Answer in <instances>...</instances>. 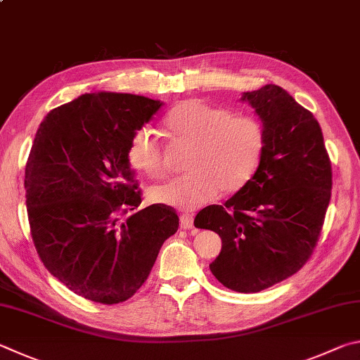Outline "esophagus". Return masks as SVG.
Instances as JSON below:
<instances>
[{"label": "esophagus", "mask_w": 360, "mask_h": 360, "mask_svg": "<svg viewBox=\"0 0 360 360\" xmlns=\"http://www.w3.org/2000/svg\"><path fill=\"white\" fill-rule=\"evenodd\" d=\"M180 228L181 229H193L194 228V219L191 215H181L180 217Z\"/></svg>", "instance_id": "esophagus-1"}]
</instances>
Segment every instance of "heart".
<instances>
[{"mask_svg": "<svg viewBox=\"0 0 360 360\" xmlns=\"http://www.w3.org/2000/svg\"><path fill=\"white\" fill-rule=\"evenodd\" d=\"M164 123L175 142L193 147L186 166L191 172L153 188L150 199L156 204L196 210L221 190H240L259 167L266 131L255 117L190 99L174 107ZM126 155L132 169L150 179H161L167 172L162 145L148 128L134 132Z\"/></svg>", "mask_w": 360, "mask_h": 360, "instance_id": "b5f03b06", "label": "heart"}]
</instances>
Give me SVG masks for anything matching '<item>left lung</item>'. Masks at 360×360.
Wrapping results in <instances>:
<instances>
[{
  "mask_svg": "<svg viewBox=\"0 0 360 360\" xmlns=\"http://www.w3.org/2000/svg\"><path fill=\"white\" fill-rule=\"evenodd\" d=\"M266 131L255 175L224 205L200 210L194 226L221 237L212 274L237 292H259L310 259L330 202L332 167L323 131L286 90L266 85L242 94Z\"/></svg>",
  "mask_w": 360,
  "mask_h": 360,
  "instance_id": "left-lung-1",
  "label": "left lung"
}]
</instances>
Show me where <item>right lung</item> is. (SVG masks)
<instances>
[{"mask_svg": "<svg viewBox=\"0 0 360 360\" xmlns=\"http://www.w3.org/2000/svg\"><path fill=\"white\" fill-rule=\"evenodd\" d=\"M161 105L137 94L85 93L50 110L36 132L25 167L31 237L49 272L84 299L113 305L132 297L179 229L167 205L137 210L142 193L126 155Z\"/></svg>", "mask_w": 360, "mask_h": 360, "instance_id": "add662e5", "label": "right lung"}]
</instances>
